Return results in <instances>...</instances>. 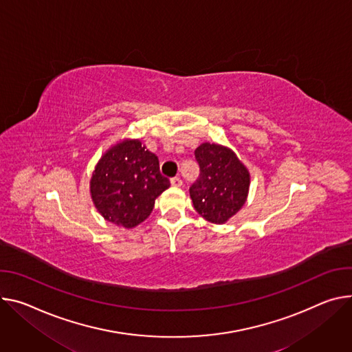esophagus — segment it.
<instances>
[{
    "label": "esophagus",
    "mask_w": 352,
    "mask_h": 352,
    "mask_svg": "<svg viewBox=\"0 0 352 352\" xmlns=\"http://www.w3.org/2000/svg\"><path fill=\"white\" fill-rule=\"evenodd\" d=\"M171 185L173 186H181L182 185V179L179 177H174V178H171Z\"/></svg>",
    "instance_id": "34e87169"
}]
</instances>
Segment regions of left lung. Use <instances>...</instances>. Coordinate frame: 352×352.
<instances>
[{
  "label": "left lung",
  "mask_w": 352,
  "mask_h": 352,
  "mask_svg": "<svg viewBox=\"0 0 352 352\" xmlns=\"http://www.w3.org/2000/svg\"><path fill=\"white\" fill-rule=\"evenodd\" d=\"M195 158L201 177L189 188L190 199L204 219L223 225L244 206L250 173L232 148L217 143H202Z\"/></svg>",
  "instance_id": "obj_1"
}]
</instances>
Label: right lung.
<instances>
[{"instance_id":"add662e5","label":"right lung","mask_w":352,"mask_h":352,"mask_svg":"<svg viewBox=\"0 0 352 352\" xmlns=\"http://www.w3.org/2000/svg\"><path fill=\"white\" fill-rule=\"evenodd\" d=\"M170 186L160 174L158 158L139 139L111 146L92 171L89 194L100 214L124 229L144 221L155 199Z\"/></svg>"}]
</instances>
